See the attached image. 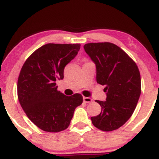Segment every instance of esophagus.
<instances>
[{
	"label": "esophagus",
	"mask_w": 159,
	"mask_h": 159,
	"mask_svg": "<svg viewBox=\"0 0 159 159\" xmlns=\"http://www.w3.org/2000/svg\"><path fill=\"white\" fill-rule=\"evenodd\" d=\"M83 100L85 103H90L93 102V99L90 97H84Z\"/></svg>",
	"instance_id": "1"
}]
</instances>
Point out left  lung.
I'll list each match as a JSON object with an SVG mask.
<instances>
[{"mask_svg":"<svg viewBox=\"0 0 159 159\" xmlns=\"http://www.w3.org/2000/svg\"><path fill=\"white\" fill-rule=\"evenodd\" d=\"M84 51L96 66V81L105 85L106 101L99 114L92 116L95 127L104 132L116 130L132 116L141 92L139 69L123 49L111 43H91Z\"/></svg>","mask_w":159,"mask_h":159,"instance_id":"obj_1","label":"left lung"}]
</instances>
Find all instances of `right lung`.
<instances>
[{
    "label": "right lung",
    "mask_w": 159,
    "mask_h": 159,
    "mask_svg": "<svg viewBox=\"0 0 159 159\" xmlns=\"http://www.w3.org/2000/svg\"><path fill=\"white\" fill-rule=\"evenodd\" d=\"M80 44L43 45L26 60L18 79V98L24 111L40 129L59 132L69 127L81 94L66 96L57 90L65 66L77 55Z\"/></svg>",
    "instance_id": "1"
}]
</instances>
